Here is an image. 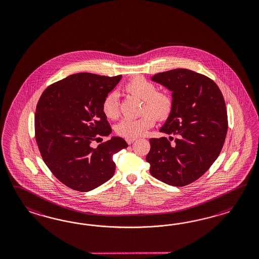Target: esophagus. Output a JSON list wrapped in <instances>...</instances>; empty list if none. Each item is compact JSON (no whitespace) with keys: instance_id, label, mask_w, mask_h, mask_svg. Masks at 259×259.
I'll list each match as a JSON object with an SVG mask.
<instances>
[{"instance_id":"1","label":"esophagus","mask_w":259,"mask_h":259,"mask_svg":"<svg viewBox=\"0 0 259 259\" xmlns=\"http://www.w3.org/2000/svg\"><path fill=\"white\" fill-rule=\"evenodd\" d=\"M125 141L128 144H131V143H133L134 141H136V139L135 138L134 139H126Z\"/></svg>"}]
</instances>
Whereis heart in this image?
I'll list each match as a JSON object with an SVG mask.
<instances>
[{
  "label": "heart",
  "instance_id": "1",
  "mask_svg": "<svg viewBox=\"0 0 259 259\" xmlns=\"http://www.w3.org/2000/svg\"><path fill=\"white\" fill-rule=\"evenodd\" d=\"M123 91L142 100L141 112L143 113L140 118H124L117 125V133L126 139L144 135L155 124L156 117L162 120L172 112V96L164 91H157L156 84L142 76L130 78L123 85ZM102 110L109 119H117L119 117V102L116 92H110L103 98Z\"/></svg>",
  "mask_w": 259,
  "mask_h": 259
}]
</instances>
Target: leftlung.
Wrapping results in <instances>:
<instances>
[{
	"label": "left lung",
	"mask_w": 259,
	"mask_h": 259,
	"mask_svg": "<svg viewBox=\"0 0 259 259\" xmlns=\"http://www.w3.org/2000/svg\"><path fill=\"white\" fill-rule=\"evenodd\" d=\"M152 80L172 91L174 106L160 128L170 141L150 139V172L166 184L186 186L203 176L220 156L228 130L225 101L212 79L195 71L172 69L156 74Z\"/></svg>",
	"instance_id": "left-lung-1"
}]
</instances>
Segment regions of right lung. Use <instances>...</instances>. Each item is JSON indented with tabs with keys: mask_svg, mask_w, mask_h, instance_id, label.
Segmentation results:
<instances>
[{
	"mask_svg": "<svg viewBox=\"0 0 259 259\" xmlns=\"http://www.w3.org/2000/svg\"><path fill=\"white\" fill-rule=\"evenodd\" d=\"M120 78L73 74L49 85L39 98L35 138L40 156L56 179L72 190L88 192L109 181L116 169L113 155L128 147L118 137L91 146L112 132L102 102Z\"/></svg>",
	"mask_w": 259,
	"mask_h": 259,
	"instance_id": "obj_1",
	"label": "right lung"
}]
</instances>
